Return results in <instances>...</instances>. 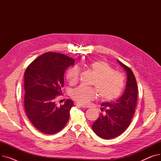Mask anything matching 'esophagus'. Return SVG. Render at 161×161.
<instances>
[{"label":"esophagus","instance_id":"34e87169","mask_svg":"<svg viewBox=\"0 0 161 161\" xmlns=\"http://www.w3.org/2000/svg\"><path fill=\"white\" fill-rule=\"evenodd\" d=\"M74 104H75V106H80V107H81V108H86V106L83 105V104H80V103H74Z\"/></svg>","mask_w":161,"mask_h":161}]
</instances>
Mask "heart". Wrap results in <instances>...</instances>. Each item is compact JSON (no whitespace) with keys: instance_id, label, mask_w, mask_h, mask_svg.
<instances>
[{"instance_id":"obj_1","label":"heart","mask_w":161,"mask_h":161,"mask_svg":"<svg viewBox=\"0 0 161 161\" xmlns=\"http://www.w3.org/2000/svg\"><path fill=\"white\" fill-rule=\"evenodd\" d=\"M87 69L94 74L92 81L95 89L91 87L80 86L72 92V97L78 103L87 104L97 97L103 100H111L119 97L123 89L125 79L119 72L113 70L112 67L103 60L92 61L87 64ZM66 78L71 84H74L79 78V70L77 67H72L66 72Z\"/></svg>"}]
</instances>
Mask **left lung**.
Wrapping results in <instances>:
<instances>
[{"mask_svg":"<svg viewBox=\"0 0 161 161\" xmlns=\"http://www.w3.org/2000/svg\"><path fill=\"white\" fill-rule=\"evenodd\" d=\"M117 62L126 74V83L122 96L114 103L101 104V110L92 129L99 137L104 139L114 138L121 134L130 125L136 106L138 89L135 76L128 66Z\"/></svg>","mask_w":161,"mask_h":161,"instance_id":"8db88e82","label":"left lung"}]
</instances>
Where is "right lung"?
<instances>
[{
  "label": "right lung",
  "mask_w": 161,
  "mask_h": 161,
  "mask_svg": "<svg viewBox=\"0 0 161 161\" xmlns=\"http://www.w3.org/2000/svg\"><path fill=\"white\" fill-rule=\"evenodd\" d=\"M74 63V59L65 55L47 52L34 60L25 70V112L32 125L42 132L55 134L69 121L73 101L67 99L58 107L55 99L63 94L64 72Z\"/></svg>",
  "instance_id": "1"
}]
</instances>
